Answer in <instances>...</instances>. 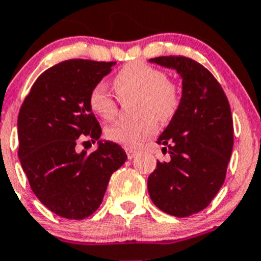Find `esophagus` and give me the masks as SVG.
<instances>
[{
  "label": "esophagus",
  "instance_id": "1",
  "mask_svg": "<svg viewBox=\"0 0 261 261\" xmlns=\"http://www.w3.org/2000/svg\"><path fill=\"white\" fill-rule=\"evenodd\" d=\"M126 153H127L128 159L131 160L138 154V151H136V149H131V148H126Z\"/></svg>",
  "mask_w": 261,
  "mask_h": 261
}]
</instances>
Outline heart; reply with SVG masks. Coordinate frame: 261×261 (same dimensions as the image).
<instances>
[{
    "mask_svg": "<svg viewBox=\"0 0 261 261\" xmlns=\"http://www.w3.org/2000/svg\"><path fill=\"white\" fill-rule=\"evenodd\" d=\"M121 100L138 97V113L143 118L136 122H116L105 130L110 142L127 148H138L157 133V119L170 122L179 110L182 90L179 84L166 78L164 70L142 61L126 63L113 79ZM91 110L102 121H112L118 113V100L104 84H96L88 96Z\"/></svg>",
    "mask_w": 261,
    "mask_h": 261,
    "instance_id": "obj_1",
    "label": "heart"
}]
</instances>
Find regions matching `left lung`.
Instances as JSON below:
<instances>
[{
	"label": "left lung",
	"mask_w": 261,
	"mask_h": 261,
	"mask_svg": "<svg viewBox=\"0 0 261 261\" xmlns=\"http://www.w3.org/2000/svg\"><path fill=\"white\" fill-rule=\"evenodd\" d=\"M151 62L177 70L182 102L160 138L170 161L148 177V192L157 208L189 217L210 205L224 185L234 143L233 117L221 84L208 69L185 56H164Z\"/></svg>",
	"instance_id": "obj_1"
}]
</instances>
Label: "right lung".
Returning a JSON list of instances; mask_svg holds the SVG:
<instances>
[{"mask_svg":"<svg viewBox=\"0 0 261 261\" xmlns=\"http://www.w3.org/2000/svg\"><path fill=\"white\" fill-rule=\"evenodd\" d=\"M116 62L62 61L40 75L18 116V156L31 190L44 205L69 220H83L101 204L110 175L127 154L113 142L92 153L76 144L95 143L101 127L88 104L91 90Z\"/></svg>","mask_w":261,"mask_h":261,"instance_id":"right-lung-1","label":"right lung"}]
</instances>
